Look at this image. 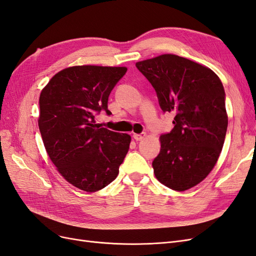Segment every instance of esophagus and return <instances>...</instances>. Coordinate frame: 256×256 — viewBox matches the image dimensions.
Here are the masks:
<instances>
[{
	"label": "esophagus",
	"mask_w": 256,
	"mask_h": 256,
	"mask_svg": "<svg viewBox=\"0 0 256 256\" xmlns=\"http://www.w3.org/2000/svg\"><path fill=\"white\" fill-rule=\"evenodd\" d=\"M134 138L136 141H142L143 138L146 136V134L145 132H143V134H134Z\"/></svg>",
	"instance_id": "esophagus-1"
}]
</instances>
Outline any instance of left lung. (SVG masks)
<instances>
[{
  "label": "left lung",
  "mask_w": 256,
  "mask_h": 256,
  "mask_svg": "<svg viewBox=\"0 0 256 256\" xmlns=\"http://www.w3.org/2000/svg\"><path fill=\"white\" fill-rule=\"evenodd\" d=\"M136 68L157 92L174 128L160 136L154 173L166 187L184 191L208 176L222 150L228 129L226 92L210 68L175 54L138 62Z\"/></svg>",
  "instance_id": "obj_1"
}]
</instances>
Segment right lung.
I'll return each instance as SVG.
<instances>
[{
    "label": "right lung",
    "mask_w": 256,
    "mask_h": 256,
    "mask_svg": "<svg viewBox=\"0 0 256 256\" xmlns=\"http://www.w3.org/2000/svg\"><path fill=\"white\" fill-rule=\"evenodd\" d=\"M126 67L82 65L54 74L40 96V127L47 154L74 187L96 192L112 182L129 150L131 136L100 128L104 110Z\"/></svg>",
    "instance_id": "add662e5"
}]
</instances>
